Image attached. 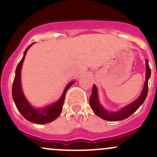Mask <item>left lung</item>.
I'll use <instances>...</instances> for the list:
<instances>
[{"label": "left lung", "mask_w": 157, "mask_h": 157, "mask_svg": "<svg viewBox=\"0 0 157 157\" xmlns=\"http://www.w3.org/2000/svg\"><path fill=\"white\" fill-rule=\"evenodd\" d=\"M150 74H151V71L149 67L148 60H146V78H145V83L144 85L143 90H142L140 96L134 102L128 104L126 106L123 107L117 112H111L102 107L99 100L97 88L95 85H93L92 94L90 98V107L97 116L100 117L101 118L106 120V121H121V120L128 118L144 103L146 99L147 93H148V80L150 77Z\"/></svg>", "instance_id": "obj_1"}]
</instances>
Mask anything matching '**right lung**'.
Returning <instances> with one entry per match:
<instances>
[{
	"instance_id": "right-lung-1",
	"label": "right lung",
	"mask_w": 157,
	"mask_h": 157,
	"mask_svg": "<svg viewBox=\"0 0 157 157\" xmlns=\"http://www.w3.org/2000/svg\"><path fill=\"white\" fill-rule=\"evenodd\" d=\"M33 44V43H32L31 45H29L27 48L25 50L23 58L20 61V63L17 65V69H16L15 77H14L12 86L13 99L16 106H17L19 112L26 120L31 121V122L36 123V124H47V123L52 122V121L56 119L60 115L61 111H62L66 92L75 83V81L70 82L66 86V87L64 88L62 96L55 103L51 104V105L44 107V108H34L29 103V101L26 99L24 94H23L21 86V79H20V77H21V68L23 61H24L25 56H26L28 49L32 46Z\"/></svg>"
}]
</instances>
